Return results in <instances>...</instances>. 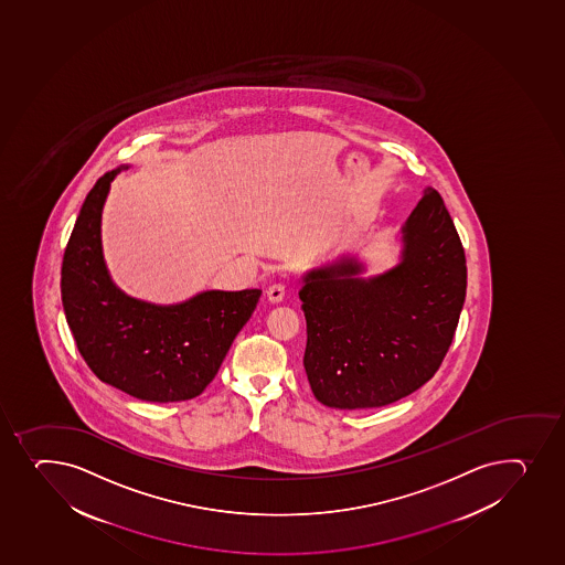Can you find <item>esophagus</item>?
<instances>
[{
    "label": "esophagus",
    "mask_w": 565,
    "mask_h": 565,
    "mask_svg": "<svg viewBox=\"0 0 565 565\" xmlns=\"http://www.w3.org/2000/svg\"><path fill=\"white\" fill-rule=\"evenodd\" d=\"M286 297V286L284 284H273L267 289V298L273 303H278Z\"/></svg>",
    "instance_id": "1"
}]
</instances>
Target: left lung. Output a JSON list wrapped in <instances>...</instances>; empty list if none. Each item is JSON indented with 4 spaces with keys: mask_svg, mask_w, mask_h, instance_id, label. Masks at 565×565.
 I'll return each mask as SVG.
<instances>
[{
    "mask_svg": "<svg viewBox=\"0 0 565 565\" xmlns=\"http://www.w3.org/2000/svg\"><path fill=\"white\" fill-rule=\"evenodd\" d=\"M402 263L361 279L354 259L303 278V369L315 398L339 409L380 407L437 373L466 302V252L441 194L426 186L402 227Z\"/></svg>",
    "mask_w": 565,
    "mask_h": 565,
    "instance_id": "left-lung-1",
    "label": "left lung"
}]
</instances>
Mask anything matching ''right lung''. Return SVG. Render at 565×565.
<instances>
[{"mask_svg":"<svg viewBox=\"0 0 565 565\" xmlns=\"http://www.w3.org/2000/svg\"><path fill=\"white\" fill-rule=\"evenodd\" d=\"M105 172L77 215L61 267L64 315L83 360L105 384L150 402L189 401L213 382L262 291H207L178 306H151L113 284L99 238Z\"/></svg>","mask_w":565,"mask_h":565,"instance_id":"1","label":"right lung"}]
</instances>
